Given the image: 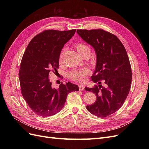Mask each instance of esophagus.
Here are the masks:
<instances>
[{
    "instance_id": "esophagus-1",
    "label": "esophagus",
    "mask_w": 149,
    "mask_h": 149,
    "mask_svg": "<svg viewBox=\"0 0 149 149\" xmlns=\"http://www.w3.org/2000/svg\"><path fill=\"white\" fill-rule=\"evenodd\" d=\"M79 89L80 91H83V90H84V86L81 84H79Z\"/></svg>"
}]
</instances>
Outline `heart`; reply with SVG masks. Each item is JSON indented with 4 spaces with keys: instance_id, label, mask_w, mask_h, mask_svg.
Masks as SVG:
<instances>
[{
    "instance_id": "obj_1",
    "label": "heart",
    "mask_w": 149,
    "mask_h": 149,
    "mask_svg": "<svg viewBox=\"0 0 149 149\" xmlns=\"http://www.w3.org/2000/svg\"><path fill=\"white\" fill-rule=\"evenodd\" d=\"M75 47L77 49L78 53L81 55V54L87 50H90L89 48L83 43H76L75 44ZM63 53L64 49L61 51L60 58H59V62L61 63L63 61ZM89 73V70L84 68L81 69H74L72 70L68 73V77L70 79L75 81L76 82H83L84 80V77Z\"/></svg>"
}]
</instances>
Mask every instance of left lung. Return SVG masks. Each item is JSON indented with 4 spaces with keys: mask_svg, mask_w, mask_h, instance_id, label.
I'll return each mask as SVG.
<instances>
[{
    "mask_svg": "<svg viewBox=\"0 0 149 149\" xmlns=\"http://www.w3.org/2000/svg\"><path fill=\"white\" fill-rule=\"evenodd\" d=\"M77 33L96 55L91 79L99 85L84 88L95 94L96 100L86 109L99 118H106L119 109L130 91L132 70L127 52L116 35L102 29L77 30ZM100 80L105 82L104 87L100 84Z\"/></svg>",
    "mask_w": 149,
    "mask_h": 149,
    "instance_id": "obj_1",
    "label": "left lung"
}]
</instances>
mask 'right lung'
I'll return each mask as SVG.
<instances>
[{
	"mask_svg": "<svg viewBox=\"0 0 149 149\" xmlns=\"http://www.w3.org/2000/svg\"><path fill=\"white\" fill-rule=\"evenodd\" d=\"M75 32V29L45 30L33 38L25 49L19 74L21 92L36 114L55 115L64 107L68 94L79 91L78 86L70 82L53 88L49 78L51 71L58 72L61 49Z\"/></svg>",
	"mask_w": 149,
	"mask_h": 149,
	"instance_id": "obj_1",
	"label": "right lung"
}]
</instances>
